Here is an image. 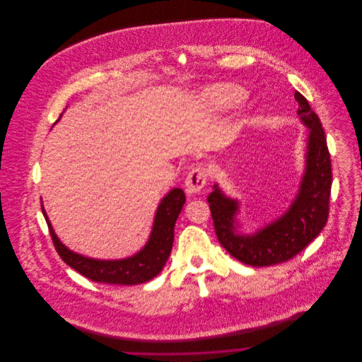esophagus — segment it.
Returning a JSON list of instances; mask_svg holds the SVG:
<instances>
[{"mask_svg": "<svg viewBox=\"0 0 362 362\" xmlns=\"http://www.w3.org/2000/svg\"><path fill=\"white\" fill-rule=\"evenodd\" d=\"M207 180V170L204 165L194 167L185 178V191L188 194H198L205 187Z\"/></svg>", "mask_w": 362, "mask_h": 362, "instance_id": "34e87169", "label": "esophagus"}]
</instances>
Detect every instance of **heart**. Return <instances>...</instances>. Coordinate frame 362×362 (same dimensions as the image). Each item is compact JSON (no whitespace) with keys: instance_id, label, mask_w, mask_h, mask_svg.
<instances>
[{"instance_id":"obj_1","label":"heart","mask_w":362,"mask_h":362,"mask_svg":"<svg viewBox=\"0 0 362 362\" xmlns=\"http://www.w3.org/2000/svg\"><path fill=\"white\" fill-rule=\"evenodd\" d=\"M210 96L221 107H233L244 99L245 93L235 85H218L213 89Z\"/></svg>"}]
</instances>
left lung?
<instances>
[{
	"mask_svg": "<svg viewBox=\"0 0 362 362\" xmlns=\"http://www.w3.org/2000/svg\"><path fill=\"white\" fill-rule=\"evenodd\" d=\"M297 114L310 128L307 168L300 192L290 210L254 235L235 234L238 204L214 185L207 197L218 243L230 255L250 266H272L300 254L327 223L332 188V161L325 131L307 99L296 90Z\"/></svg>",
	"mask_w": 362,
	"mask_h": 362,
	"instance_id": "1",
	"label": "left lung"
}]
</instances>
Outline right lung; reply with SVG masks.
I'll return each instance as SVG.
<instances>
[{
  "instance_id": "1",
  "label": "right lung",
  "mask_w": 362,
  "mask_h": 362,
  "mask_svg": "<svg viewBox=\"0 0 362 362\" xmlns=\"http://www.w3.org/2000/svg\"><path fill=\"white\" fill-rule=\"evenodd\" d=\"M184 204V191L174 188L157 207L152 235L146 247L139 254L122 260L85 258L69 251L59 243L43 207L42 210L49 226L54 247L68 266L96 283L135 286L152 280L164 267L173 248L174 226Z\"/></svg>"
}]
</instances>
